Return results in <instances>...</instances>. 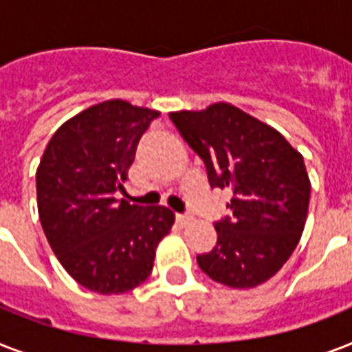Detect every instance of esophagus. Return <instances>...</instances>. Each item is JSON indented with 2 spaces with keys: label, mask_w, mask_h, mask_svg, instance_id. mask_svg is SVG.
Returning <instances> with one entry per match:
<instances>
[{
  "label": "esophagus",
  "mask_w": 352,
  "mask_h": 352,
  "mask_svg": "<svg viewBox=\"0 0 352 352\" xmlns=\"http://www.w3.org/2000/svg\"><path fill=\"white\" fill-rule=\"evenodd\" d=\"M175 219H177V223H179V225H181V226H186L188 223H192L193 217L190 214H177Z\"/></svg>",
  "instance_id": "esophagus-1"
}]
</instances>
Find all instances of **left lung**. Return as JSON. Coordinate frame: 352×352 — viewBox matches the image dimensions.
<instances>
[{
    "instance_id": "left-lung-1",
    "label": "left lung",
    "mask_w": 352,
    "mask_h": 352,
    "mask_svg": "<svg viewBox=\"0 0 352 352\" xmlns=\"http://www.w3.org/2000/svg\"><path fill=\"white\" fill-rule=\"evenodd\" d=\"M170 118L203 159L210 186L232 192L230 217L215 223L217 243L197 256L199 267L232 289L265 283L305 228L311 181L303 157L274 127L226 102Z\"/></svg>"
}]
</instances>
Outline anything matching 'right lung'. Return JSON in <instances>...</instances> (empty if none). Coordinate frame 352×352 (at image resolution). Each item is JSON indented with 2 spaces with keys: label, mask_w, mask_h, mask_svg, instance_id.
<instances>
[{
  "label": "right lung",
  "mask_w": 352,
  "mask_h": 352,
  "mask_svg": "<svg viewBox=\"0 0 352 352\" xmlns=\"http://www.w3.org/2000/svg\"><path fill=\"white\" fill-rule=\"evenodd\" d=\"M160 113L107 100L69 118L36 171L41 228L69 276L98 294H122L149 278L175 214L113 197L124 190L137 144Z\"/></svg>",
  "instance_id": "right-lung-1"
}]
</instances>
